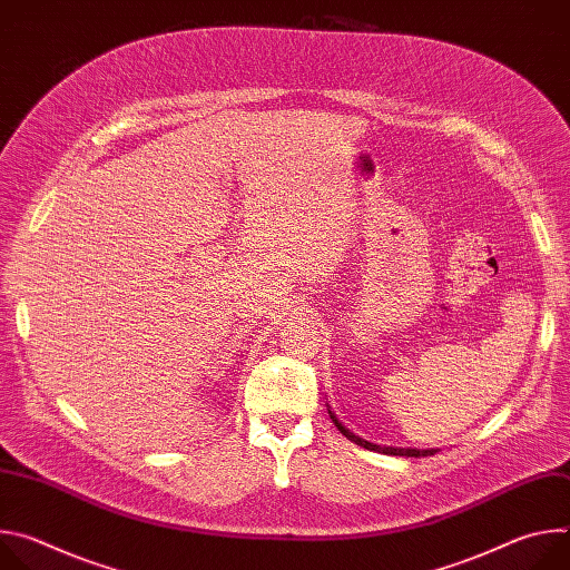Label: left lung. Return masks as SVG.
Instances as JSON below:
<instances>
[{
    "instance_id": "obj_1",
    "label": "left lung",
    "mask_w": 570,
    "mask_h": 570,
    "mask_svg": "<svg viewBox=\"0 0 570 570\" xmlns=\"http://www.w3.org/2000/svg\"><path fill=\"white\" fill-rule=\"evenodd\" d=\"M327 409H330V405H327ZM330 417H332V422L336 424V429H338L347 440H352L354 444H358V446H363V449H367V451H379V453H385V455H405V458H424V455H435V453H438V449H401V446H381V444H372V442H367V440L354 435V433L336 417V413H334L332 409H330Z\"/></svg>"
}]
</instances>
